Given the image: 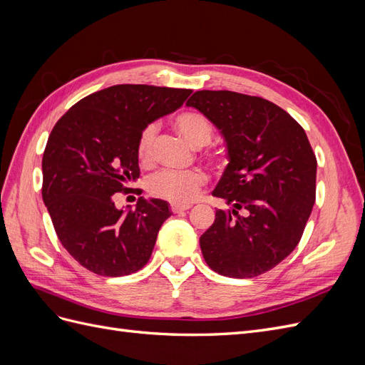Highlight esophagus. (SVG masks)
Here are the masks:
<instances>
[{"mask_svg": "<svg viewBox=\"0 0 365 365\" xmlns=\"http://www.w3.org/2000/svg\"><path fill=\"white\" fill-rule=\"evenodd\" d=\"M189 208H190V205H178V204H172L170 205L172 213H182V212H185V210H189Z\"/></svg>", "mask_w": 365, "mask_h": 365, "instance_id": "34e87169", "label": "esophagus"}]
</instances>
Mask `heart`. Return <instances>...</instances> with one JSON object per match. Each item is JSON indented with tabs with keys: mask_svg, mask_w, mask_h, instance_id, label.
I'll return each mask as SVG.
<instances>
[{
	"mask_svg": "<svg viewBox=\"0 0 365 365\" xmlns=\"http://www.w3.org/2000/svg\"><path fill=\"white\" fill-rule=\"evenodd\" d=\"M175 129L190 143L193 148H204L215 135V128L205 115L196 111H184L173 118ZM157 126L148 125L140 132L137 141V158L143 165H150L155 160ZM202 158L212 165L222 164V155L212 148L202 150ZM207 182V176L200 169L185 172L163 170L152 176L149 190L153 196L172 204L187 205L196 200L197 193Z\"/></svg>",
	"mask_w": 365,
	"mask_h": 365,
	"instance_id": "heart-1",
	"label": "heart"
}]
</instances>
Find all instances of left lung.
Wrapping results in <instances>:
<instances>
[{"instance_id": "left-lung-1", "label": "left lung", "mask_w": 365, "mask_h": 365, "mask_svg": "<svg viewBox=\"0 0 365 365\" xmlns=\"http://www.w3.org/2000/svg\"><path fill=\"white\" fill-rule=\"evenodd\" d=\"M185 105L220 129L230 157L213 196L231 208L216 210L200 239L202 256L225 277H257L288 257L303 236L317 189L311 143L284 109L257 96L202 90Z\"/></svg>"}]
</instances>
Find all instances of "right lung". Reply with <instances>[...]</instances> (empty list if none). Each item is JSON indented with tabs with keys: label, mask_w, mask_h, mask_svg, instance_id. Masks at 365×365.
Returning a JSON list of instances; mask_svg holds the SVG:
<instances>
[{
	"label": "right lung",
	"mask_w": 365,
	"mask_h": 365,
	"mask_svg": "<svg viewBox=\"0 0 365 365\" xmlns=\"http://www.w3.org/2000/svg\"><path fill=\"white\" fill-rule=\"evenodd\" d=\"M192 90L114 85L71 106L48 137L42 157V200L63 248L103 277L141 269L170 216L161 200L138 197L118 210L115 193L138 192L137 141L150 121L178 109Z\"/></svg>",
	"instance_id": "add662e5"
}]
</instances>
